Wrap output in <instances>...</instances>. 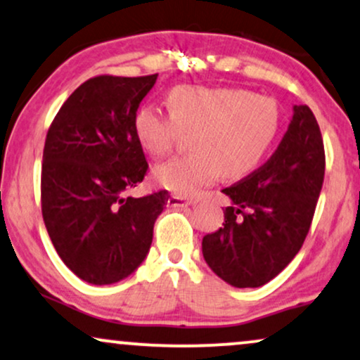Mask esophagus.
Wrapping results in <instances>:
<instances>
[{"label":"esophagus","instance_id":"1","mask_svg":"<svg viewBox=\"0 0 360 360\" xmlns=\"http://www.w3.org/2000/svg\"><path fill=\"white\" fill-rule=\"evenodd\" d=\"M188 205H193V200L180 197V195H172V197L168 198V207L179 208V207H188Z\"/></svg>","mask_w":360,"mask_h":360}]
</instances>
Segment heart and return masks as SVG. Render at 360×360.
<instances>
[{
    "label": "heart",
    "instance_id": "heart-1",
    "mask_svg": "<svg viewBox=\"0 0 360 360\" xmlns=\"http://www.w3.org/2000/svg\"><path fill=\"white\" fill-rule=\"evenodd\" d=\"M168 110L143 106L135 115V135L155 158L170 153L181 133H192L195 152L175 157L155 170L163 188L193 197L219 173L247 175L267 157L281 130V108L270 96L242 88L179 86L168 93Z\"/></svg>",
    "mask_w": 360,
    "mask_h": 360
}]
</instances>
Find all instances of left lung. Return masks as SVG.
<instances>
[{
	"instance_id": "8db88e82",
	"label": "left lung",
	"mask_w": 360,
	"mask_h": 360,
	"mask_svg": "<svg viewBox=\"0 0 360 360\" xmlns=\"http://www.w3.org/2000/svg\"><path fill=\"white\" fill-rule=\"evenodd\" d=\"M326 153L321 128L307 105L294 117L272 157L232 187L225 221L202 240L203 259L221 281L260 287L299 254L321 195Z\"/></svg>"
}]
</instances>
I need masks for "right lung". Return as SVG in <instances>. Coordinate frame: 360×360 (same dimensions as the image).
Here are the masks:
<instances>
[{"instance_id":"right-lung-1","label":"right lung","mask_w":360,"mask_h":360,"mask_svg":"<svg viewBox=\"0 0 360 360\" xmlns=\"http://www.w3.org/2000/svg\"><path fill=\"white\" fill-rule=\"evenodd\" d=\"M157 77L90 78L65 101L44 141V225L66 267L93 285L140 267L170 198L167 190L127 197L148 170L133 122Z\"/></svg>"}]
</instances>
